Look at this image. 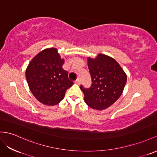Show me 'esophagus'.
Here are the masks:
<instances>
[{
	"instance_id": "obj_1",
	"label": "esophagus",
	"mask_w": 157,
	"mask_h": 157,
	"mask_svg": "<svg viewBox=\"0 0 157 157\" xmlns=\"http://www.w3.org/2000/svg\"><path fill=\"white\" fill-rule=\"evenodd\" d=\"M75 83L76 84H80V83H81V80H80L79 78H78V79H77L75 80Z\"/></svg>"
}]
</instances>
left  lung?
Masks as SVG:
<instances>
[{"label": "left lung", "mask_w": 157, "mask_h": 157, "mask_svg": "<svg viewBox=\"0 0 157 157\" xmlns=\"http://www.w3.org/2000/svg\"><path fill=\"white\" fill-rule=\"evenodd\" d=\"M91 78L90 88L80 86L87 105L94 109L103 110L110 107L121 95L127 82V75L115 59L99 54L87 58Z\"/></svg>", "instance_id": "8db88e82"}]
</instances>
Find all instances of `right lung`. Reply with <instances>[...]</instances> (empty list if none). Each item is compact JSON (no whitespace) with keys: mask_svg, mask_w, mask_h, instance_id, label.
<instances>
[{"mask_svg":"<svg viewBox=\"0 0 157 157\" xmlns=\"http://www.w3.org/2000/svg\"><path fill=\"white\" fill-rule=\"evenodd\" d=\"M58 50L47 48L31 60L26 70V78L32 93L46 105H57L63 99L66 90L74 83L68 78Z\"/></svg>","mask_w":157,"mask_h":157,"instance_id":"1","label":"right lung"}]
</instances>
